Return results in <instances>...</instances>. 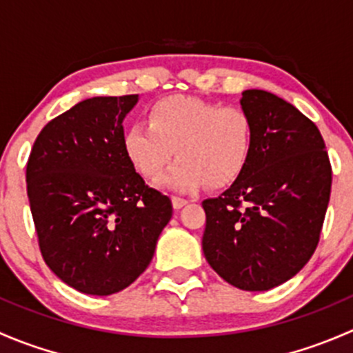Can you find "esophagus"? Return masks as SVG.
Masks as SVG:
<instances>
[{
  "instance_id": "34e87169",
  "label": "esophagus",
  "mask_w": 353,
  "mask_h": 353,
  "mask_svg": "<svg viewBox=\"0 0 353 353\" xmlns=\"http://www.w3.org/2000/svg\"><path fill=\"white\" fill-rule=\"evenodd\" d=\"M170 199H172V206H174V208H176V210L183 208V206L188 203V199H184V198H181V196H172Z\"/></svg>"
}]
</instances>
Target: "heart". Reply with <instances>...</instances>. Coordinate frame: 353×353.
I'll use <instances>...</instances> for the list:
<instances>
[{
	"label": "heart",
	"instance_id": "b5f03b06",
	"mask_svg": "<svg viewBox=\"0 0 353 353\" xmlns=\"http://www.w3.org/2000/svg\"><path fill=\"white\" fill-rule=\"evenodd\" d=\"M254 128L249 114L237 105H219L186 95L157 101L147 121H134L123 145L130 162L145 179L162 176L176 150V160L160 183L191 193L230 186L249 162Z\"/></svg>",
	"mask_w": 353,
	"mask_h": 353
}]
</instances>
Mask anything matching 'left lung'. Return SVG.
I'll list each match as a JSON object with an SVG mask.
<instances>
[{"label": "left lung", "mask_w": 353, "mask_h": 353, "mask_svg": "<svg viewBox=\"0 0 353 353\" xmlns=\"http://www.w3.org/2000/svg\"><path fill=\"white\" fill-rule=\"evenodd\" d=\"M254 128L244 172L206 213L203 252L230 285L270 290L304 268L316 251L331 193L325 140L309 117L265 90H244Z\"/></svg>", "instance_id": "obj_1"}]
</instances>
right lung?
Instances as JSON below:
<instances>
[{"mask_svg":"<svg viewBox=\"0 0 353 353\" xmlns=\"http://www.w3.org/2000/svg\"><path fill=\"white\" fill-rule=\"evenodd\" d=\"M138 95L92 97L49 121L27 162V194L46 265L90 295L123 290L147 270L172 216L124 152Z\"/></svg>","mask_w":353,"mask_h":353,"instance_id":"obj_1","label":"right lung"}]
</instances>
